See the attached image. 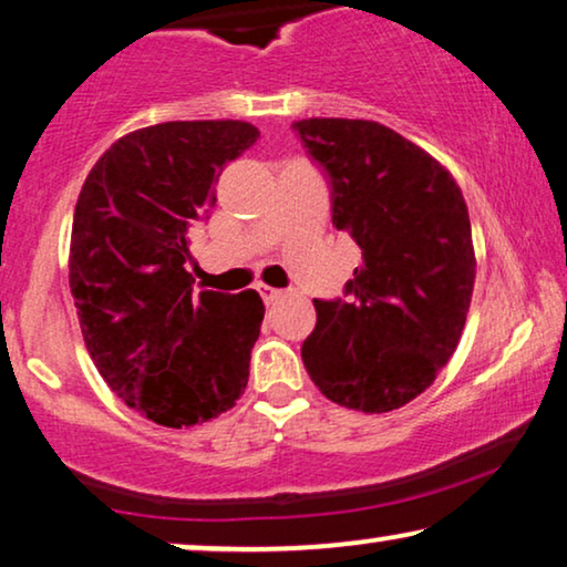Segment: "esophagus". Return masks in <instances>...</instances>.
<instances>
[{"instance_id": "obj_1", "label": "esophagus", "mask_w": 567, "mask_h": 567, "mask_svg": "<svg viewBox=\"0 0 567 567\" xmlns=\"http://www.w3.org/2000/svg\"><path fill=\"white\" fill-rule=\"evenodd\" d=\"M258 291H260V297H262V301H266V305L270 307V305H276L278 299H281V289H274V286H258Z\"/></svg>"}]
</instances>
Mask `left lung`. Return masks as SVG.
Masks as SVG:
<instances>
[{"label": "left lung", "instance_id": "obj_1", "mask_svg": "<svg viewBox=\"0 0 567 567\" xmlns=\"http://www.w3.org/2000/svg\"><path fill=\"white\" fill-rule=\"evenodd\" d=\"M301 144L332 185V224L361 247L351 299H315L301 361L324 398L390 413L452 359L475 289L467 204L452 173L377 121L305 118Z\"/></svg>", "mask_w": 567, "mask_h": 567}]
</instances>
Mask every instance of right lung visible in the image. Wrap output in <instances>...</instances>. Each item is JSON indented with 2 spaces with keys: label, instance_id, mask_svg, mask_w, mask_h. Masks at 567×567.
Listing matches in <instances>:
<instances>
[{
  "label": "right lung",
  "instance_id": "right-lung-1",
  "mask_svg": "<svg viewBox=\"0 0 567 567\" xmlns=\"http://www.w3.org/2000/svg\"><path fill=\"white\" fill-rule=\"evenodd\" d=\"M245 121H167L121 136L90 169L69 245L84 346L107 386L167 429L243 398L266 315L258 291L193 293L188 229L227 162L258 142Z\"/></svg>",
  "mask_w": 567,
  "mask_h": 567
}]
</instances>
